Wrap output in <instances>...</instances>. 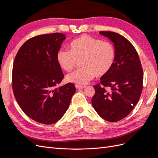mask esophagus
I'll return each mask as SVG.
<instances>
[{"instance_id": "34e87169", "label": "esophagus", "mask_w": 158, "mask_h": 158, "mask_svg": "<svg viewBox=\"0 0 158 158\" xmlns=\"http://www.w3.org/2000/svg\"><path fill=\"white\" fill-rule=\"evenodd\" d=\"M85 86L84 85H76V89H83L84 88Z\"/></svg>"}]
</instances>
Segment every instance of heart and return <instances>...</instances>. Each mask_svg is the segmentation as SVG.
I'll return each mask as SVG.
<instances>
[{
	"instance_id": "obj_1",
	"label": "heart",
	"mask_w": 158,
	"mask_h": 158,
	"mask_svg": "<svg viewBox=\"0 0 158 158\" xmlns=\"http://www.w3.org/2000/svg\"><path fill=\"white\" fill-rule=\"evenodd\" d=\"M70 50L60 49L56 59L64 70L70 71L78 60L83 68L66 76L69 82L84 85L94 77L106 75L111 70L115 58L113 46L107 41L83 35L71 42Z\"/></svg>"
}]
</instances>
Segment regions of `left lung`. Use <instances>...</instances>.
I'll return each instance as SVG.
<instances>
[{
	"label": "left lung",
	"instance_id": "left-lung-1",
	"mask_svg": "<svg viewBox=\"0 0 158 158\" xmlns=\"http://www.w3.org/2000/svg\"><path fill=\"white\" fill-rule=\"evenodd\" d=\"M99 33L113 43L115 58L111 70L100 78V84L94 86L92 103L102 118L117 122L126 117L139 100L143 70L135 47L125 37L113 31Z\"/></svg>",
	"mask_w": 158,
	"mask_h": 158
}]
</instances>
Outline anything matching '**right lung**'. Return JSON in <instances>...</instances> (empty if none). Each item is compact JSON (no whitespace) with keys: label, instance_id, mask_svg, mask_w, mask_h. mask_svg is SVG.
Instances as JSON below:
<instances>
[{"label":"right lung","instance_id":"add662e5","mask_svg":"<svg viewBox=\"0 0 158 158\" xmlns=\"http://www.w3.org/2000/svg\"><path fill=\"white\" fill-rule=\"evenodd\" d=\"M65 39L60 33L33 37L22 45L14 61L16 101L28 117L45 125L63 117L76 92L73 83L56 88L64 78L56 56Z\"/></svg>","mask_w":158,"mask_h":158}]
</instances>
